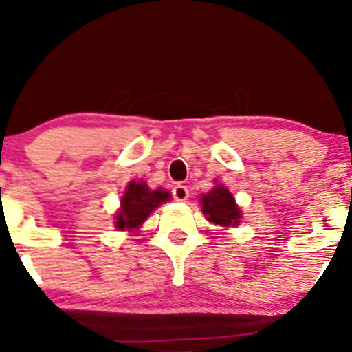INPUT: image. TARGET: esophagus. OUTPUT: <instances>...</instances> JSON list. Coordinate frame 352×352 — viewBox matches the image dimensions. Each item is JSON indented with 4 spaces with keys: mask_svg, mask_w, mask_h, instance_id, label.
<instances>
[{
    "mask_svg": "<svg viewBox=\"0 0 352 352\" xmlns=\"http://www.w3.org/2000/svg\"><path fill=\"white\" fill-rule=\"evenodd\" d=\"M172 195H173V199H175L177 201H185L188 199V188L185 187V185H182V184H177L175 187L172 188Z\"/></svg>",
    "mask_w": 352,
    "mask_h": 352,
    "instance_id": "esophagus-1",
    "label": "esophagus"
}]
</instances>
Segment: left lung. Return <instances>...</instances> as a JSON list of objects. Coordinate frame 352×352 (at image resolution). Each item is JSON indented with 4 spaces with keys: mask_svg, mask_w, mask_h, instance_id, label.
<instances>
[{
    "mask_svg": "<svg viewBox=\"0 0 352 352\" xmlns=\"http://www.w3.org/2000/svg\"><path fill=\"white\" fill-rule=\"evenodd\" d=\"M201 212L207 220L221 227H235L241 218V212L236 207L233 195L221 185L201 195Z\"/></svg>",
    "mask_w": 352,
    "mask_h": 352,
    "instance_id": "8db88e82",
    "label": "left lung"
}]
</instances>
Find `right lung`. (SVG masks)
I'll return each instance as SVG.
<instances>
[{"label":"right lung","mask_w":352,"mask_h":352,"mask_svg":"<svg viewBox=\"0 0 352 352\" xmlns=\"http://www.w3.org/2000/svg\"><path fill=\"white\" fill-rule=\"evenodd\" d=\"M168 199H170L168 192H162V190L152 192L144 182H131L120 200L119 213L116 215L117 228H137L147 220L153 210Z\"/></svg>","instance_id":"add662e5"}]
</instances>
